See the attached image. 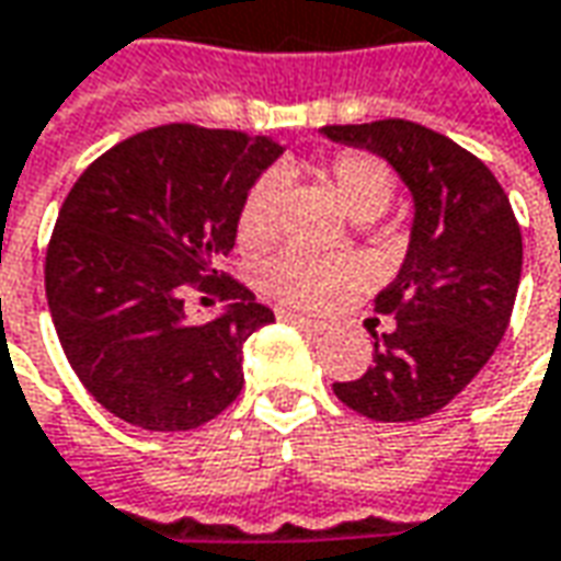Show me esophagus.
<instances>
[{"label": "esophagus", "mask_w": 561, "mask_h": 561, "mask_svg": "<svg viewBox=\"0 0 561 561\" xmlns=\"http://www.w3.org/2000/svg\"><path fill=\"white\" fill-rule=\"evenodd\" d=\"M276 317H279L282 322L298 325V329H307V332H322V329H325V322H322V319H310V317H304V313H295V310H285V307L276 310Z\"/></svg>", "instance_id": "obj_1"}]
</instances>
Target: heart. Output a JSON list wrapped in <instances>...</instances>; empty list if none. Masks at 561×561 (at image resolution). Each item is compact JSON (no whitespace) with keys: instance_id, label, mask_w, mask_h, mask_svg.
<instances>
[{"instance_id":"b5f03b06","label":"heart","mask_w":561,"mask_h":561,"mask_svg":"<svg viewBox=\"0 0 561 561\" xmlns=\"http://www.w3.org/2000/svg\"><path fill=\"white\" fill-rule=\"evenodd\" d=\"M325 173L344 207L359 220L378 217L394 198V173L366 151H339ZM279 188V173H263L254 180L239 207V242L254 248L276 236ZM351 279L354 263L344 257H319L304 248H282L261 266V288L270 298L307 310L329 304Z\"/></svg>"}]
</instances>
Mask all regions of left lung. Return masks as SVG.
<instances>
[{
    "instance_id": "1",
    "label": "left lung",
    "mask_w": 561,
    "mask_h": 561,
    "mask_svg": "<svg viewBox=\"0 0 561 561\" xmlns=\"http://www.w3.org/2000/svg\"><path fill=\"white\" fill-rule=\"evenodd\" d=\"M394 167L415 202L410 251L376 298L391 332H373V363L335 394L376 422H413L447 407L491 359L522 279V229L488 164L413 121L322 126Z\"/></svg>"
}]
</instances>
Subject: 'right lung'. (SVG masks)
I'll return each mask as SVG.
<instances>
[{
    "label": "right lung",
    "mask_w": 561,
    "mask_h": 561,
    "mask_svg": "<svg viewBox=\"0 0 561 561\" xmlns=\"http://www.w3.org/2000/svg\"><path fill=\"white\" fill-rule=\"evenodd\" d=\"M279 151L242 129L164 124L107 148L73 183L46 251V298L65 357L107 413L188 432L239 397L242 344L273 310L217 261ZM188 290L233 304L195 327Z\"/></svg>",
    "instance_id": "right-lung-1"
}]
</instances>
